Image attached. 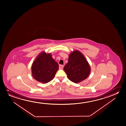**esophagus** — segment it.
I'll return each mask as SVG.
<instances>
[{
    "mask_svg": "<svg viewBox=\"0 0 126 126\" xmlns=\"http://www.w3.org/2000/svg\"><path fill=\"white\" fill-rule=\"evenodd\" d=\"M63 65H59V69H63Z\"/></svg>",
    "mask_w": 126,
    "mask_h": 126,
    "instance_id": "obj_1",
    "label": "esophagus"
}]
</instances>
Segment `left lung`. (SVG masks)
Instances as JSON below:
<instances>
[{"label": "left lung", "mask_w": 126, "mask_h": 126, "mask_svg": "<svg viewBox=\"0 0 126 126\" xmlns=\"http://www.w3.org/2000/svg\"><path fill=\"white\" fill-rule=\"evenodd\" d=\"M68 79L74 83H79L87 78L90 67L84 55L78 50L70 54L68 62L64 67Z\"/></svg>", "instance_id": "8db88e82"}]
</instances>
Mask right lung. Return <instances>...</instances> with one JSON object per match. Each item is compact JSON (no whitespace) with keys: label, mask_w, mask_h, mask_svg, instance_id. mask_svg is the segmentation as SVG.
Segmentation results:
<instances>
[{"label":"right lung","mask_w":126,"mask_h":126,"mask_svg":"<svg viewBox=\"0 0 126 126\" xmlns=\"http://www.w3.org/2000/svg\"><path fill=\"white\" fill-rule=\"evenodd\" d=\"M58 69V63L51 55L42 52L32 64V76L39 82L46 83L54 78Z\"/></svg>","instance_id":"obj_1"}]
</instances>
